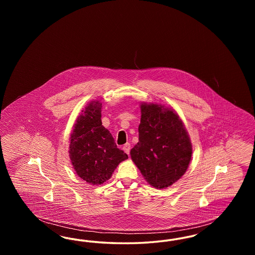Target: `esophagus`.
Masks as SVG:
<instances>
[{
	"instance_id": "obj_1",
	"label": "esophagus",
	"mask_w": 255,
	"mask_h": 255,
	"mask_svg": "<svg viewBox=\"0 0 255 255\" xmlns=\"http://www.w3.org/2000/svg\"><path fill=\"white\" fill-rule=\"evenodd\" d=\"M123 150L125 151V153L126 154H130V150H131V144L130 143H126V144H124L123 145Z\"/></svg>"
}]
</instances>
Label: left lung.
I'll list each match as a JSON object with an SVG mask.
<instances>
[{
  "label": "left lung",
  "instance_id": "1",
  "mask_svg": "<svg viewBox=\"0 0 255 255\" xmlns=\"http://www.w3.org/2000/svg\"><path fill=\"white\" fill-rule=\"evenodd\" d=\"M140 110L138 142L131 149V158L150 185L166 188L185 173L192 144L174 110L153 103H142Z\"/></svg>",
  "mask_w": 255,
  "mask_h": 255
}]
</instances>
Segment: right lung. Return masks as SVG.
Instances as JSON below:
<instances>
[{
	"label": "right lung",
	"instance_id": "add662e5",
	"mask_svg": "<svg viewBox=\"0 0 255 255\" xmlns=\"http://www.w3.org/2000/svg\"><path fill=\"white\" fill-rule=\"evenodd\" d=\"M99 101H92L73 126L70 158L76 174L86 182L102 184L128 156L117 147L115 139L101 122Z\"/></svg>",
	"mask_w": 255,
	"mask_h": 255
}]
</instances>
